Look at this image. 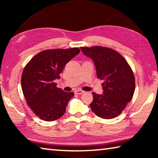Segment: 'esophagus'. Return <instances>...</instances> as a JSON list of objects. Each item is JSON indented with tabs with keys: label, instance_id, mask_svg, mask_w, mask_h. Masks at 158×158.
Segmentation results:
<instances>
[{
	"label": "esophagus",
	"instance_id": "esophagus-1",
	"mask_svg": "<svg viewBox=\"0 0 158 158\" xmlns=\"http://www.w3.org/2000/svg\"><path fill=\"white\" fill-rule=\"evenodd\" d=\"M74 93L77 95H81V94H83V93H84V91L81 90H76L75 91H74Z\"/></svg>",
	"mask_w": 158,
	"mask_h": 158
}]
</instances>
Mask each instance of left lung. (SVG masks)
<instances>
[{
	"instance_id": "left-lung-1",
	"label": "left lung",
	"mask_w": 158,
	"mask_h": 158,
	"mask_svg": "<svg viewBox=\"0 0 158 158\" xmlns=\"http://www.w3.org/2000/svg\"><path fill=\"white\" fill-rule=\"evenodd\" d=\"M81 49L94 62L98 78L104 80L103 94L93 93L91 110L102 118L118 116L135 93V79L132 69L119 53L110 48L95 46Z\"/></svg>"
}]
</instances>
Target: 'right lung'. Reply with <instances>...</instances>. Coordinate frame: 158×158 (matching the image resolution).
<instances>
[{"instance_id": "1", "label": "right lung", "mask_w": 158, "mask_h": 158, "mask_svg": "<svg viewBox=\"0 0 158 158\" xmlns=\"http://www.w3.org/2000/svg\"><path fill=\"white\" fill-rule=\"evenodd\" d=\"M80 52L79 48L49 49L40 52L29 61L21 75V88L33 113L46 121H56L65 112L73 92L56 87L64 68Z\"/></svg>"}]
</instances>
